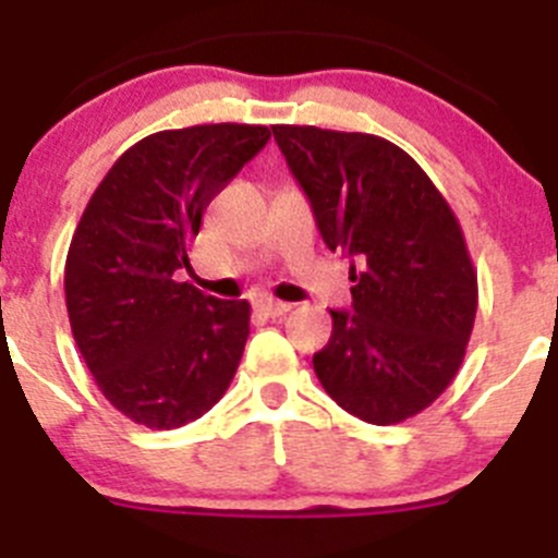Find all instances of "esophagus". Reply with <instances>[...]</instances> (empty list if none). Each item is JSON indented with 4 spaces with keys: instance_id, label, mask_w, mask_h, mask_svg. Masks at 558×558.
<instances>
[{
    "instance_id": "34e87169",
    "label": "esophagus",
    "mask_w": 558,
    "mask_h": 558,
    "mask_svg": "<svg viewBox=\"0 0 558 558\" xmlns=\"http://www.w3.org/2000/svg\"><path fill=\"white\" fill-rule=\"evenodd\" d=\"M291 305L289 303H280V300H264V303H258V314L269 316V319H278V316L289 314Z\"/></svg>"
}]
</instances>
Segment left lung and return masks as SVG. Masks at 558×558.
<instances>
[{"mask_svg":"<svg viewBox=\"0 0 558 558\" xmlns=\"http://www.w3.org/2000/svg\"><path fill=\"white\" fill-rule=\"evenodd\" d=\"M275 142L330 250L355 258L353 311H330L314 353L330 398L373 425L428 409L459 373L478 275L453 208L398 144L314 124H272Z\"/></svg>","mask_w":558,"mask_h":558,"instance_id":"obj_1","label":"left lung"}]
</instances>
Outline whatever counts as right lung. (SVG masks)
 <instances>
[{"label": "right lung", "mask_w": 558, "mask_h": 558, "mask_svg": "<svg viewBox=\"0 0 558 558\" xmlns=\"http://www.w3.org/2000/svg\"><path fill=\"white\" fill-rule=\"evenodd\" d=\"M267 142L264 124L160 130L119 155L85 205L63 272L69 323L105 400L133 423H194L239 369L250 303L174 272L210 199Z\"/></svg>", "instance_id": "right-lung-1"}]
</instances>
